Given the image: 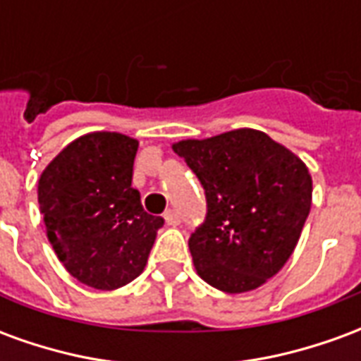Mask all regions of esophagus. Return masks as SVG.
<instances>
[{
  "mask_svg": "<svg viewBox=\"0 0 361 361\" xmlns=\"http://www.w3.org/2000/svg\"><path fill=\"white\" fill-rule=\"evenodd\" d=\"M164 220L168 226H178L180 224V214H178V211L170 209V211L164 212Z\"/></svg>",
  "mask_w": 361,
  "mask_h": 361,
  "instance_id": "34e87169",
  "label": "esophagus"
}]
</instances>
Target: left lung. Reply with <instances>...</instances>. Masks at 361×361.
Listing matches in <instances>:
<instances>
[{"instance_id":"1","label":"left lung","mask_w":361,"mask_h":361,"mask_svg":"<svg viewBox=\"0 0 361 361\" xmlns=\"http://www.w3.org/2000/svg\"><path fill=\"white\" fill-rule=\"evenodd\" d=\"M207 197L189 238L197 274L228 294L255 290L284 267L311 209V176L292 150L257 129L176 142Z\"/></svg>"}]
</instances>
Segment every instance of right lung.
<instances>
[{
  "label": "right lung",
  "mask_w": 361,
  "mask_h": 361,
  "mask_svg": "<svg viewBox=\"0 0 361 361\" xmlns=\"http://www.w3.org/2000/svg\"><path fill=\"white\" fill-rule=\"evenodd\" d=\"M139 141L96 131L69 142L38 180V204L58 259L75 279L116 290L142 272L164 219L131 188Z\"/></svg>",
  "instance_id": "1"
}]
</instances>
